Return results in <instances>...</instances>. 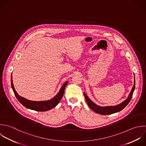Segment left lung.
Here are the masks:
<instances>
[{
  "instance_id": "left-lung-1",
  "label": "left lung",
  "mask_w": 146,
  "mask_h": 146,
  "mask_svg": "<svg viewBox=\"0 0 146 146\" xmlns=\"http://www.w3.org/2000/svg\"><path fill=\"white\" fill-rule=\"evenodd\" d=\"M135 78H134V86L127 97V98L123 102L121 103L119 105H115V106H100L97 105H96L95 103H94L92 101H91L89 97L87 96V95L84 93V96L85 98V100L86 101V102L89 106V108L93 110L94 112L99 114H102V115H109L111 114H114L117 112H119L121 111L122 109H123L129 103L130 101L133 94L134 93V91L135 90Z\"/></svg>"
}]
</instances>
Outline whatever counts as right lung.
<instances>
[{
    "label": "right lung",
    "mask_w": 146,
    "mask_h": 146,
    "mask_svg": "<svg viewBox=\"0 0 146 146\" xmlns=\"http://www.w3.org/2000/svg\"><path fill=\"white\" fill-rule=\"evenodd\" d=\"M11 87L16 96V98L20 102L21 105H23L24 107L27 109L35 110L37 111H46L49 110L54 107H56L57 104L59 103L60 101L61 100L65 89L66 86L67 85L68 81L65 82V84L61 88L58 93L52 99L48 101H33L25 99L24 97L20 96L16 92L13 86V82H12V77L11 74Z\"/></svg>",
    "instance_id": "add662e5"
}]
</instances>
